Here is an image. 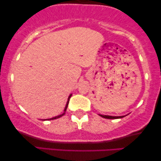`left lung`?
<instances>
[{
  "label": "left lung",
  "instance_id": "8db88e82",
  "mask_svg": "<svg viewBox=\"0 0 161 161\" xmlns=\"http://www.w3.org/2000/svg\"><path fill=\"white\" fill-rule=\"evenodd\" d=\"M100 116H102V117H103V118H105V119H119V118L124 117V116H112L101 115V114H100Z\"/></svg>",
  "mask_w": 161,
  "mask_h": 161
}]
</instances>
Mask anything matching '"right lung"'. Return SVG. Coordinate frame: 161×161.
<instances>
[{
  "instance_id": "1",
  "label": "right lung",
  "mask_w": 161,
  "mask_h": 161,
  "mask_svg": "<svg viewBox=\"0 0 161 161\" xmlns=\"http://www.w3.org/2000/svg\"><path fill=\"white\" fill-rule=\"evenodd\" d=\"M71 96H72V94H70L69 97V98H68V100H67V105H66V107H65V108H64V113H63L62 114H61V115H58V116H55V117H53V118H51V119H47V120H52V119H56L60 118V117H61V116H62L64 115L65 113H66V110H67V108L68 104H69V99H70V97H71Z\"/></svg>"
}]
</instances>
